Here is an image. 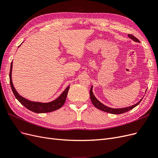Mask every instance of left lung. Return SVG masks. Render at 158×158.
Masks as SVG:
<instances>
[{
    "mask_svg": "<svg viewBox=\"0 0 158 158\" xmlns=\"http://www.w3.org/2000/svg\"><path fill=\"white\" fill-rule=\"evenodd\" d=\"M128 35L133 41L140 43V41L138 40L137 38L135 37L134 35H132L131 34H128ZM92 88H93V86H92V88H91V89H90L89 95H90L91 101H92V103H93L94 106L99 110H102V111H103L109 113H111V114H121V113H124L130 111V110L132 109L133 108H135L136 106H137L140 103V102L142 101V98L137 103L133 105V106H130V107H124V108H119V109H113V108H111V107H109L107 106H106L105 105H103V103L100 102L98 99H97V98L95 97V95L93 94Z\"/></svg>",
    "mask_w": 158,
    "mask_h": 158,
    "instance_id": "8db88e82",
    "label": "left lung"
}]
</instances>
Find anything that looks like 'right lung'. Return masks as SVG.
I'll use <instances>...</instances> for the list:
<instances>
[{
	"label": "right lung",
	"mask_w": 158,
	"mask_h": 158,
	"mask_svg": "<svg viewBox=\"0 0 158 158\" xmlns=\"http://www.w3.org/2000/svg\"><path fill=\"white\" fill-rule=\"evenodd\" d=\"M12 62L11 63L10 75H9V76H10V86H11L12 92L14 93V96H15L16 98L18 100L19 102H20V103L23 105L25 107H26L27 109H29L30 111L34 113H49L51 111H54L56 109H60L62 106H63L66 101V96H67L70 85H69V86L65 89V90L60 94V95L58 98L51 102L41 103V102H31V101H30V100L26 99L22 97L21 95L17 92L15 88L14 87V85L12 84Z\"/></svg>",
	"instance_id": "add662e5"
}]
</instances>
